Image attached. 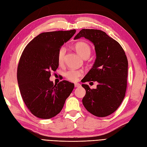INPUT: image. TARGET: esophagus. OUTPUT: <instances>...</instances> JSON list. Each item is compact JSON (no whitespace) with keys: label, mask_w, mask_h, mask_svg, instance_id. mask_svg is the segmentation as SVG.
Returning a JSON list of instances; mask_svg holds the SVG:
<instances>
[{"label":"esophagus","mask_w":147,"mask_h":147,"mask_svg":"<svg viewBox=\"0 0 147 147\" xmlns=\"http://www.w3.org/2000/svg\"><path fill=\"white\" fill-rule=\"evenodd\" d=\"M81 86V84L79 83H75V87H80Z\"/></svg>","instance_id":"obj_1"}]
</instances>
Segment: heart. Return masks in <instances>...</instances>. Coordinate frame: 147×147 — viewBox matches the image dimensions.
<instances>
[{"instance_id":"b5f03b06","label":"heart","mask_w":147,"mask_h":147,"mask_svg":"<svg viewBox=\"0 0 147 147\" xmlns=\"http://www.w3.org/2000/svg\"><path fill=\"white\" fill-rule=\"evenodd\" d=\"M75 50L78 54L83 58L85 56H89L91 53V48L90 45L85 42H80L75 45ZM65 53V49L62 47L59 49L57 54V61L59 64L63 63ZM82 75V72L78 70H71L65 74V77L70 81H76L78 77Z\"/></svg>"}]
</instances>
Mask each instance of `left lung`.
Returning a JSON list of instances; mask_svg holds the SVG:
<instances>
[{
	"instance_id": "1",
	"label": "left lung",
	"mask_w": 147,
	"mask_h": 147,
	"mask_svg": "<svg viewBox=\"0 0 147 147\" xmlns=\"http://www.w3.org/2000/svg\"><path fill=\"white\" fill-rule=\"evenodd\" d=\"M84 37L94 45L96 59L83 83L97 82L96 89L91 90L82 84L86 94L82 99L85 109L98 117L113 113L125 96L127 86L128 62L119 43L104 31L83 29L74 40Z\"/></svg>"
}]
</instances>
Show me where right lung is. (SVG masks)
Returning a JSON list of instances; mask_svg holds the SVG:
<instances>
[{
  "instance_id": "obj_1",
  "label": "right lung",
  "mask_w": 147,
  "mask_h": 147,
  "mask_svg": "<svg viewBox=\"0 0 147 147\" xmlns=\"http://www.w3.org/2000/svg\"><path fill=\"white\" fill-rule=\"evenodd\" d=\"M75 32L73 29L41 33L22 53L18 66V83L25 104L35 117H55L74 90V83L63 80L54 85L50 77L51 71H56L59 66V49Z\"/></svg>"
}]
</instances>
